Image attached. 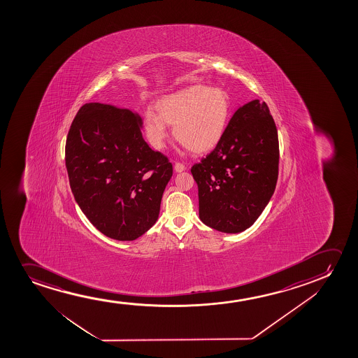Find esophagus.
Segmentation results:
<instances>
[{
    "label": "esophagus",
    "instance_id": "esophagus-1",
    "mask_svg": "<svg viewBox=\"0 0 358 358\" xmlns=\"http://www.w3.org/2000/svg\"><path fill=\"white\" fill-rule=\"evenodd\" d=\"M186 170V166H185V164H182V162H176L175 164V171L176 172H182Z\"/></svg>",
    "mask_w": 358,
    "mask_h": 358
}]
</instances>
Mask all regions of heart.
Returning a JSON list of instances; mask_svg holds the SVG:
<instances>
[{"instance_id":"b5f03b06","label":"heart","mask_w":358,"mask_h":358,"mask_svg":"<svg viewBox=\"0 0 358 358\" xmlns=\"http://www.w3.org/2000/svg\"><path fill=\"white\" fill-rule=\"evenodd\" d=\"M155 114L143 115V131L155 149L165 147L168 126L185 147L201 154L215 148L230 122L232 105L225 89L193 85L167 95L155 103Z\"/></svg>"}]
</instances>
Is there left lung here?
Returning <instances> with one entry per match:
<instances>
[{"label": "left lung", "instance_id": "obj_1", "mask_svg": "<svg viewBox=\"0 0 358 358\" xmlns=\"http://www.w3.org/2000/svg\"><path fill=\"white\" fill-rule=\"evenodd\" d=\"M191 172L206 226L238 234L253 225L274 194L279 173L278 129L268 105L252 100L238 108L215 149Z\"/></svg>", "mask_w": 358, "mask_h": 358}]
</instances>
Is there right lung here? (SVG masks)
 Segmentation results:
<instances>
[{"label":"right lung","mask_w":358,"mask_h":358,"mask_svg":"<svg viewBox=\"0 0 358 358\" xmlns=\"http://www.w3.org/2000/svg\"><path fill=\"white\" fill-rule=\"evenodd\" d=\"M142 118L106 103L79 108L66 141L74 199L101 234L133 241L159 217L172 164L143 139Z\"/></svg>","instance_id":"1"}]
</instances>
